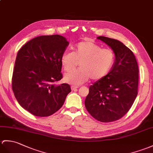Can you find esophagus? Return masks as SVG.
Instances as JSON below:
<instances>
[{"label":"esophagus","mask_w":153,"mask_h":153,"mask_svg":"<svg viewBox=\"0 0 153 153\" xmlns=\"http://www.w3.org/2000/svg\"><path fill=\"white\" fill-rule=\"evenodd\" d=\"M77 88H78V87L74 86V85H72V86L71 87V88H72V91H76Z\"/></svg>","instance_id":"esophagus-1"}]
</instances>
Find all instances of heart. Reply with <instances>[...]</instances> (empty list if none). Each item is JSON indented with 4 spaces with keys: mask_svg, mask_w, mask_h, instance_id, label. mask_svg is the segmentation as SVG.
I'll return each instance as SVG.
<instances>
[{
    "mask_svg": "<svg viewBox=\"0 0 153 153\" xmlns=\"http://www.w3.org/2000/svg\"><path fill=\"white\" fill-rule=\"evenodd\" d=\"M73 52L65 51L60 62L66 72L73 70L79 62V69L66 74L65 79L74 85H80L92 78L100 80L111 69L115 62V53L110 49H102L94 42L85 40L73 47Z\"/></svg>",
    "mask_w": 153,
    "mask_h": 153,
    "instance_id": "obj_1",
    "label": "heart"
}]
</instances>
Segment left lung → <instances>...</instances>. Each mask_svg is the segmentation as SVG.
Instances as JSON below:
<instances>
[{
	"label": "left lung",
	"instance_id": "1",
	"mask_svg": "<svg viewBox=\"0 0 153 153\" xmlns=\"http://www.w3.org/2000/svg\"><path fill=\"white\" fill-rule=\"evenodd\" d=\"M104 42L115 53L110 72L89 87L85 105L94 119L103 123L115 121L129 111L137 95L139 69L133 52L120 41L105 36Z\"/></svg>",
	"mask_w": 153,
	"mask_h": 153
}]
</instances>
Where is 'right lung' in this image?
Masks as SVG:
<instances>
[{
  "mask_svg": "<svg viewBox=\"0 0 153 153\" xmlns=\"http://www.w3.org/2000/svg\"><path fill=\"white\" fill-rule=\"evenodd\" d=\"M58 34L40 36L23 45L16 56L12 90L21 107L38 117H48L62 107L71 92L62 78L60 56L68 45Z\"/></svg>",
  "mask_w": 153,
  "mask_h": 153,
  "instance_id": "1",
  "label": "right lung"
}]
</instances>
